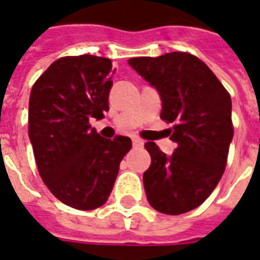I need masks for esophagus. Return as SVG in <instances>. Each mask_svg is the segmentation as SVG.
Listing matches in <instances>:
<instances>
[{
    "mask_svg": "<svg viewBox=\"0 0 260 260\" xmlns=\"http://www.w3.org/2000/svg\"><path fill=\"white\" fill-rule=\"evenodd\" d=\"M133 147H136V148H140V147H143V140L133 139Z\"/></svg>",
    "mask_w": 260,
    "mask_h": 260,
    "instance_id": "34e87169",
    "label": "esophagus"
}]
</instances>
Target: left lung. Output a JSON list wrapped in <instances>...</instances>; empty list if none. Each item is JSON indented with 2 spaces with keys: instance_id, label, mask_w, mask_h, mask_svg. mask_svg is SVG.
Returning <instances> with one entry per match:
<instances>
[{
  "instance_id": "obj_1",
  "label": "left lung",
  "mask_w": 260,
  "mask_h": 260,
  "mask_svg": "<svg viewBox=\"0 0 260 260\" xmlns=\"http://www.w3.org/2000/svg\"><path fill=\"white\" fill-rule=\"evenodd\" d=\"M128 64L161 95V119L172 123L171 156L148 141L151 165L143 175L148 203L178 215L196 209L221 179L234 136L231 96L200 58L185 51L134 57Z\"/></svg>"
}]
</instances>
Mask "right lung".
I'll use <instances>...</instances> for the list:
<instances>
[{
  "label": "right lung",
  "mask_w": 260,
  "mask_h": 260,
  "mask_svg": "<svg viewBox=\"0 0 260 260\" xmlns=\"http://www.w3.org/2000/svg\"><path fill=\"white\" fill-rule=\"evenodd\" d=\"M113 71L109 58L61 57L30 91L29 139L39 175L73 209L95 210L106 203L120 161L132 148L128 137L104 139L89 123L109 110Z\"/></svg>",
  "instance_id": "obj_1"
}]
</instances>
